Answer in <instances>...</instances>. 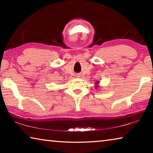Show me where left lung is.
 <instances>
[{
	"label": "left lung",
	"mask_w": 153,
	"mask_h": 153,
	"mask_svg": "<svg viewBox=\"0 0 153 153\" xmlns=\"http://www.w3.org/2000/svg\"><path fill=\"white\" fill-rule=\"evenodd\" d=\"M98 82H97V84H98Z\"/></svg>",
	"instance_id": "left-lung-1"
}]
</instances>
